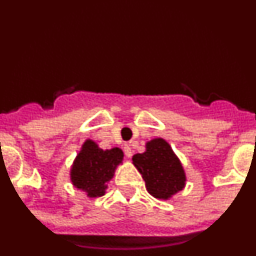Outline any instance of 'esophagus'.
<instances>
[{"instance_id": "34e87169", "label": "esophagus", "mask_w": 256, "mask_h": 256, "mask_svg": "<svg viewBox=\"0 0 256 256\" xmlns=\"http://www.w3.org/2000/svg\"><path fill=\"white\" fill-rule=\"evenodd\" d=\"M124 154H126V156L128 159L132 156V150H130V144H126V146H124Z\"/></svg>"}]
</instances>
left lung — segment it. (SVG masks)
I'll return each mask as SVG.
<instances>
[{
    "label": "left lung",
    "instance_id": "obj_1",
    "mask_svg": "<svg viewBox=\"0 0 256 256\" xmlns=\"http://www.w3.org/2000/svg\"><path fill=\"white\" fill-rule=\"evenodd\" d=\"M151 196L170 200L186 186V172L170 144L162 137L146 142V150L132 158Z\"/></svg>",
    "mask_w": 256,
    "mask_h": 256
}]
</instances>
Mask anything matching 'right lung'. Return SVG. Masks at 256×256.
Instances as JSON below:
<instances>
[{
	"label": "right lung",
	"mask_w": 256,
	"mask_h": 256,
	"mask_svg": "<svg viewBox=\"0 0 256 256\" xmlns=\"http://www.w3.org/2000/svg\"><path fill=\"white\" fill-rule=\"evenodd\" d=\"M123 158L122 148L102 150L94 141L86 140L70 166V182L87 198H101L116 168L123 164Z\"/></svg>",
	"instance_id": "obj_1"
}]
</instances>
